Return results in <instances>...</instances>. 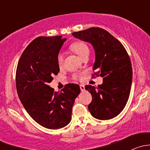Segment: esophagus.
I'll return each mask as SVG.
<instances>
[{"instance_id":"34e87169","label":"esophagus","mask_w":150,"mask_h":150,"mask_svg":"<svg viewBox=\"0 0 150 150\" xmlns=\"http://www.w3.org/2000/svg\"><path fill=\"white\" fill-rule=\"evenodd\" d=\"M80 88H81V90L82 91H83L85 90V86L83 85H81V86H80Z\"/></svg>"}]
</instances>
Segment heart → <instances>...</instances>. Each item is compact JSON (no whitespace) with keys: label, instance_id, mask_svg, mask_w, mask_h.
<instances>
[{"label":"heart","instance_id":"obj_1","mask_svg":"<svg viewBox=\"0 0 150 150\" xmlns=\"http://www.w3.org/2000/svg\"><path fill=\"white\" fill-rule=\"evenodd\" d=\"M70 49L72 51L75 53L76 54H78L81 58H83L86 56H88L89 53H90V49H89V47L86 44L85 42L83 41H78V42H75V43H72L70 46ZM57 64H58L59 67L62 68L64 64V56L62 54H59L57 56ZM72 78L75 80H80L81 79V75L78 72L76 73H74L72 75Z\"/></svg>","mask_w":150,"mask_h":150}]
</instances>
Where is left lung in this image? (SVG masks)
Masks as SVG:
<instances>
[{
	"instance_id": "1",
	"label": "left lung",
	"mask_w": 150,
	"mask_h": 150,
	"mask_svg": "<svg viewBox=\"0 0 150 150\" xmlns=\"http://www.w3.org/2000/svg\"><path fill=\"white\" fill-rule=\"evenodd\" d=\"M74 37L91 43L96 61L93 77L101 76L103 83L98 87L87 85L92 101L88 106L93 117L109 120L118 115L129 98L132 82V66L122 44L107 30L91 28L72 33Z\"/></svg>"
}]
</instances>
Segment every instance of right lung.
I'll return each mask as SVG.
<instances>
[{"instance_id":"add662e5","label":"right lung","mask_w":150,"mask_h":150,"mask_svg":"<svg viewBox=\"0 0 150 150\" xmlns=\"http://www.w3.org/2000/svg\"><path fill=\"white\" fill-rule=\"evenodd\" d=\"M66 39L62 36H40L22 53L16 72L18 96L35 122L48 129L66 126L72 119V108L81 92L77 84L68 83L54 91L48 83L59 72L57 58Z\"/></svg>"}]
</instances>
